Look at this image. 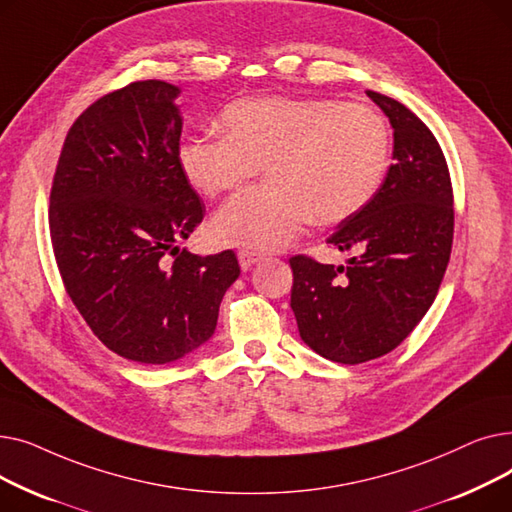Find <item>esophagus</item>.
Listing matches in <instances>:
<instances>
[{
  "label": "esophagus",
  "instance_id": "obj_1",
  "mask_svg": "<svg viewBox=\"0 0 512 512\" xmlns=\"http://www.w3.org/2000/svg\"><path fill=\"white\" fill-rule=\"evenodd\" d=\"M261 259V255L259 253H253V251H238V263H240V270L242 272H247V270H251V267L257 263Z\"/></svg>",
  "mask_w": 512,
  "mask_h": 512
}]
</instances>
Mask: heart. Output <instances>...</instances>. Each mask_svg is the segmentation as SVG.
<instances>
[{
	"label": "heart",
	"instance_id": "obj_1",
	"mask_svg": "<svg viewBox=\"0 0 512 512\" xmlns=\"http://www.w3.org/2000/svg\"><path fill=\"white\" fill-rule=\"evenodd\" d=\"M224 134L178 147L184 178L205 197L234 191L265 166L261 186L226 201L211 220L222 245L286 247L311 222L340 224L378 193L390 155L384 116L332 97H253L222 112Z\"/></svg>",
	"mask_w": 512,
	"mask_h": 512
}]
</instances>
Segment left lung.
<instances>
[{
	"instance_id": "left-lung-1",
	"label": "left lung",
	"mask_w": 512,
	"mask_h": 512,
	"mask_svg": "<svg viewBox=\"0 0 512 512\" xmlns=\"http://www.w3.org/2000/svg\"><path fill=\"white\" fill-rule=\"evenodd\" d=\"M394 128V164L378 193L328 245L357 249L348 265L290 257V307L315 353L357 365L405 340L442 284L452 251L454 197L434 132L400 101L367 91Z\"/></svg>"
}]
</instances>
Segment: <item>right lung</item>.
<instances>
[{
  "label": "right lung",
  "mask_w": 512,
  "mask_h": 512,
  "mask_svg": "<svg viewBox=\"0 0 512 512\" xmlns=\"http://www.w3.org/2000/svg\"><path fill=\"white\" fill-rule=\"evenodd\" d=\"M178 93L137 80L91 103L66 134L49 195L68 297L112 353L143 365L207 342L240 274L232 249L203 257L176 247L205 215L178 166Z\"/></svg>",
  "instance_id": "1"
}]
</instances>
